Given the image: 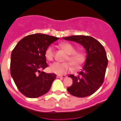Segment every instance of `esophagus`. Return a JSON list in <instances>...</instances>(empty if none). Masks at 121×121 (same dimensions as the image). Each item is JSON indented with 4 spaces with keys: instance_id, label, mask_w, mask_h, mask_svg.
<instances>
[{
    "instance_id": "obj_1",
    "label": "esophagus",
    "mask_w": 121,
    "mask_h": 121,
    "mask_svg": "<svg viewBox=\"0 0 121 121\" xmlns=\"http://www.w3.org/2000/svg\"><path fill=\"white\" fill-rule=\"evenodd\" d=\"M57 78H63V79H64V78H67V76H65V75H62V76L58 75L57 76Z\"/></svg>"
}]
</instances>
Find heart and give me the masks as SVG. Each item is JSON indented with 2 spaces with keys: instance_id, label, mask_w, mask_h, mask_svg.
<instances>
[{
  "instance_id": "b5f03b06",
  "label": "heart",
  "mask_w": 121,
  "mask_h": 121,
  "mask_svg": "<svg viewBox=\"0 0 121 121\" xmlns=\"http://www.w3.org/2000/svg\"><path fill=\"white\" fill-rule=\"evenodd\" d=\"M59 47L68 54L66 60L70 62L75 69H79L86 62V55L82 51H76L75 47L68 42L60 43ZM45 56L47 60H53L54 51L53 47L49 46L45 51ZM69 62H54L50 66V71L58 75H63L72 70V67Z\"/></svg>"
}]
</instances>
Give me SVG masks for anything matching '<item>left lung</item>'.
Returning <instances> with one entry per match:
<instances>
[{"label": "left lung", "instance_id": "1", "mask_svg": "<svg viewBox=\"0 0 121 121\" xmlns=\"http://www.w3.org/2000/svg\"><path fill=\"white\" fill-rule=\"evenodd\" d=\"M63 39L80 43L87 53L83 70L78 76H68L73 79L72 85L67 88L68 93L79 98L91 95L100 88L104 81L108 65L104 48L99 41L90 36H71Z\"/></svg>", "mask_w": 121, "mask_h": 121}]
</instances>
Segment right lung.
<instances>
[{
  "instance_id": "add662e5",
  "label": "right lung",
  "mask_w": 121,
  "mask_h": 121,
  "mask_svg": "<svg viewBox=\"0 0 121 121\" xmlns=\"http://www.w3.org/2000/svg\"><path fill=\"white\" fill-rule=\"evenodd\" d=\"M59 38L44 34H34L21 39L12 51L10 72L21 93L30 98H36L50 90L56 78L54 73H46L45 51Z\"/></svg>"
}]
</instances>
